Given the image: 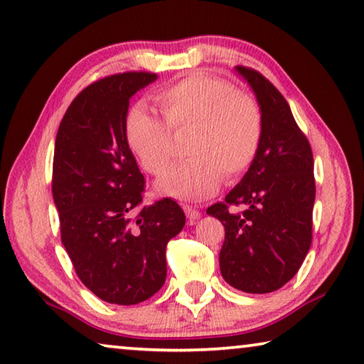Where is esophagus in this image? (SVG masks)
I'll return each mask as SVG.
<instances>
[{
  "instance_id": "34e87169",
  "label": "esophagus",
  "mask_w": 364,
  "mask_h": 364,
  "mask_svg": "<svg viewBox=\"0 0 364 364\" xmlns=\"http://www.w3.org/2000/svg\"><path fill=\"white\" fill-rule=\"evenodd\" d=\"M183 208H184V213H186V217H188V220H189V223H191V225H193L196 220H199V218H200V212L197 210V208L191 207V205H183Z\"/></svg>"
}]
</instances>
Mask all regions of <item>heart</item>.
Listing matches in <instances>:
<instances>
[{
    "label": "heart",
    "mask_w": 364,
    "mask_h": 364,
    "mask_svg": "<svg viewBox=\"0 0 364 364\" xmlns=\"http://www.w3.org/2000/svg\"><path fill=\"white\" fill-rule=\"evenodd\" d=\"M164 120L143 106L130 110L125 138L141 167L164 175L175 154L173 134L193 130L186 143L191 157L157 183L159 193L202 199L223 181L244 175L263 136V114L254 97L223 78L193 72L156 93Z\"/></svg>",
    "instance_id": "obj_1"
}]
</instances>
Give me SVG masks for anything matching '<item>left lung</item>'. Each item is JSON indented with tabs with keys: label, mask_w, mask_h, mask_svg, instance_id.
Instances as JSON below:
<instances>
[{
	"label": "left lung",
	"mask_w": 364,
	"mask_h": 364,
	"mask_svg": "<svg viewBox=\"0 0 364 364\" xmlns=\"http://www.w3.org/2000/svg\"><path fill=\"white\" fill-rule=\"evenodd\" d=\"M236 69L260 104L262 144L241 183L207 213L225 226L223 279L237 291L268 294L294 278L310 250L313 152L278 88L255 69Z\"/></svg>",
	"instance_id": "left-lung-1"
}]
</instances>
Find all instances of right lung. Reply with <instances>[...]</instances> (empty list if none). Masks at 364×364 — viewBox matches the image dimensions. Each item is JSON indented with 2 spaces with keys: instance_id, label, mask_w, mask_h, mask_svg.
<instances>
[{
  "instance_id": "1",
  "label": "right lung",
  "mask_w": 364,
  "mask_h": 364,
  "mask_svg": "<svg viewBox=\"0 0 364 364\" xmlns=\"http://www.w3.org/2000/svg\"><path fill=\"white\" fill-rule=\"evenodd\" d=\"M156 78L123 72L88 85L64 114L54 146L60 241L80 281L109 304L136 305L164 286L167 244L186 223L170 197L143 205L146 181L125 138L130 97Z\"/></svg>"
}]
</instances>
